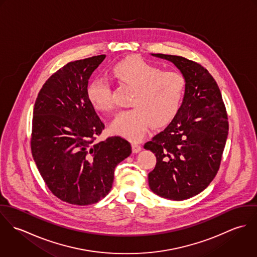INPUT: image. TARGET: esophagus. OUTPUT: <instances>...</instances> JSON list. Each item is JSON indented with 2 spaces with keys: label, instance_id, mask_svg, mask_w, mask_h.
<instances>
[{
  "label": "esophagus",
  "instance_id": "34e87169",
  "mask_svg": "<svg viewBox=\"0 0 257 257\" xmlns=\"http://www.w3.org/2000/svg\"><path fill=\"white\" fill-rule=\"evenodd\" d=\"M142 150V147L137 144H133V152L134 153H139Z\"/></svg>",
  "mask_w": 257,
  "mask_h": 257
}]
</instances>
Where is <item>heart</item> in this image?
<instances>
[{"label":"heart","mask_w":257,"mask_h":257,"mask_svg":"<svg viewBox=\"0 0 257 257\" xmlns=\"http://www.w3.org/2000/svg\"><path fill=\"white\" fill-rule=\"evenodd\" d=\"M112 72L120 83L135 89L131 101L134 109L120 111L112 120L110 128L114 134L140 142L150 123L154 127L166 125L179 111L186 90V79L182 74L163 71L143 58L135 57L117 62ZM87 96L96 110H112L107 80H93L88 86Z\"/></svg>","instance_id":"heart-1"}]
</instances>
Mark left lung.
<instances>
[{"mask_svg": "<svg viewBox=\"0 0 257 257\" xmlns=\"http://www.w3.org/2000/svg\"><path fill=\"white\" fill-rule=\"evenodd\" d=\"M151 55L172 62L186 79V90L175 117L144 147L156 156L148 184L156 195L182 201L215 178L227 139V115L218 84L207 69L182 56Z\"/></svg>", "mask_w": 257, "mask_h": 257, "instance_id": "1", "label": "left lung"}]
</instances>
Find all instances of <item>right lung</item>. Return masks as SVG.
Returning <instances> with one entry per match:
<instances>
[{
    "label": "right lung",
    "mask_w": 257,
    "mask_h": 257,
    "mask_svg": "<svg viewBox=\"0 0 257 257\" xmlns=\"http://www.w3.org/2000/svg\"><path fill=\"white\" fill-rule=\"evenodd\" d=\"M106 58L69 62L50 76L34 108L32 153L49 190L72 205H91L111 189L115 166L132 153L119 137L96 142L105 125L91 105L88 82Z\"/></svg>",
    "instance_id": "1"
}]
</instances>
